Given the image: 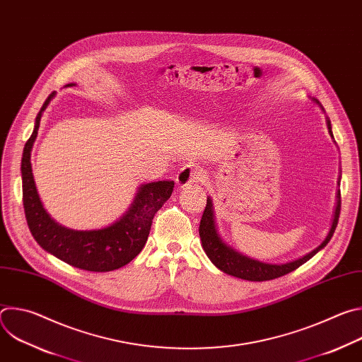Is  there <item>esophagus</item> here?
I'll return each instance as SVG.
<instances>
[{
    "label": "esophagus",
    "instance_id": "34e87169",
    "mask_svg": "<svg viewBox=\"0 0 362 362\" xmlns=\"http://www.w3.org/2000/svg\"><path fill=\"white\" fill-rule=\"evenodd\" d=\"M203 176H204V173L199 168H196L193 165H185L179 170V173L176 176V182H177V185L180 187H185V186H187V185H190L193 182L202 180Z\"/></svg>",
    "mask_w": 362,
    "mask_h": 362
}]
</instances>
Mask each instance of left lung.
Segmentation results:
<instances>
[{
  "label": "left lung",
  "mask_w": 362,
  "mask_h": 362,
  "mask_svg": "<svg viewBox=\"0 0 362 362\" xmlns=\"http://www.w3.org/2000/svg\"><path fill=\"white\" fill-rule=\"evenodd\" d=\"M318 103V101H317ZM328 129L331 132V122L328 120ZM341 193H338V203H337V209H335V216L334 222L331 226V230L327 236V239L313 252H309L308 255L302 256L300 259H296L289 264H282V265H271V264H264L259 261L250 259L247 256H243L233 250L232 247L226 246L222 239L219 238L216 228H215V219H214V209H212V200L208 197V202H206V208L203 211L202 219H200V226H199V235L202 239V246L208 255L209 259L214 262L216 268H219L222 272L245 279V281H253V282H262V281H271L279 276H284L295 269H298L300 265H303L306 261L311 259V257L320 252L332 238L335 228L338 225L339 219V212H341Z\"/></svg>",
  "instance_id": "1"
}]
</instances>
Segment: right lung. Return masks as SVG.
Masks as SVG:
<instances>
[{"label":"right lung","mask_w":362,"mask_h":362,"mask_svg":"<svg viewBox=\"0 0 362 362\" xmlns=\"http://www.w3.org/2000/svg\"><path fill=\"white\" fill-rule=\"evenodd\" d=\"M53 97L54 93H51L37 115L34 132L24 146L21 160L23 204L30 232L44 250L74 268L90 272L119 269L133 261L144 247L153 218L170 197L175 182L159 180L143 185L129 212L109 228L73 230L56 223L40 202L30 162L41 113Z\"/></svg>","instance_id":"1"}]
</instances>
